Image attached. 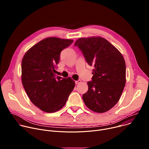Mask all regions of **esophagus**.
<instances>
[{
    "mask_svg": "<svg viewBox=\"0 0 149 149\" xmlns=\"http://www.w3.org/2000/svg\"><path fill=\"white\" fill-rule=\"evenodd\" d=\"M81 79H79V80L75 81V84H79L81 83Z\"/></svg>",
    "mask_w": 149,
    "mask_h": 149,
    "instance_id": "1",
    "label": "esophagus"
}]
</instances>
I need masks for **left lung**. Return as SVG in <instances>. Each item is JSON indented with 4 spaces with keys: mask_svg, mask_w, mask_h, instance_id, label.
<instances>
[{
    "mask_svg": "<svg viewBox=\"0 0 149 149\" xmlns=\"http://www.w3.org/2000/svg\"><path fill=\"white\" fill-rule=\"evenodd\" d=\"M75 46L82 51L88 65L93 66L92 81L82 99L91 110L102 113L119 101L125 85V62L120 52L100 36L80 38Z\"/></svg>",
    "mask_w": 149,
    "mask_h": 149,
    "instance_id": "obj_1",
    "label": "left lung"
}]
</instances>
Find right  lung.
Segmentation results:
<instances>
[{
  "mask_svg": "<svg viewBox=\"0 0 149 149\" xmlns=\"http://www.w3.org/2000/svg\"><path fill=\"white\" fill-rule=\"evenodd\" d=\"M72 39L49 37L32 47L22 60L21 79L31 102L46 113H55L66 104L75 87L71 78L56 77L61 52Z\"/></svg>",
  "mask_w": 149,
  "mask_h": 149,
  "instance_id": "add662e5",
  "label": "right lung"
}]
</instances>
